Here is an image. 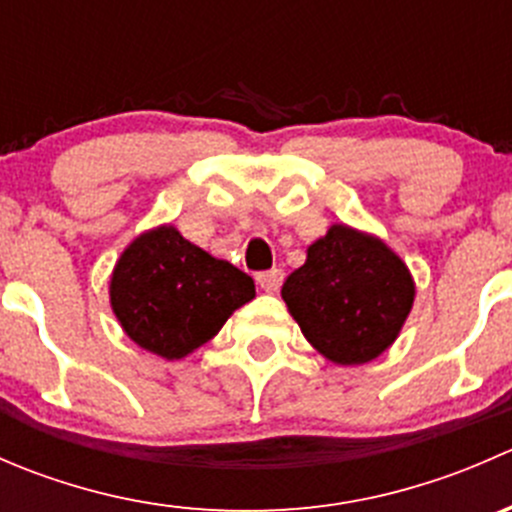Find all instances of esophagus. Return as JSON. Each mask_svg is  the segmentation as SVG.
<instances>
[{
    "mask_svg": "<svg viewBox=\"0 0 512 512\" xmlns=\"http://www.w3.org/2000/svg\"><path fill=\"white\" fill-rule=\"evenodd\" d=\"M255 280L257 285H260V289H265V292H277L282 285V280H285V272H282L280 267H272V270L257 272Z\"/></svg>",
    "mask_w": 512,
    "mask_h": 512,
    "instance_id": "esophagus-1",
    "label": "esophagus"
}]
</instances>
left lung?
<instances>
[{
    "instance_id": "1",
    "label": "left lung",
    "mask_w": 512,
    "mask_h": 512,
    "mask_svg": "<svg viewBox=\"0 0 512 512\" xmlns=\"http://www.w3.org/2000/svg\"><path fill=\"white\" fill-rule=\"evenodd\" d=\"M282 299L317 352L334 364H366L394 344L414 280L384 242L332 225L287 277Z\"/></svg>"
}]
</instances>
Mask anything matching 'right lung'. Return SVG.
<instances>
[{
    "label": "right lung",
    "mask_w": 512,
    "mask_h": 512,
    "mask_svg": "<svg viewBox=\"0 0 512 512\" xmlns=\"http://www.w3.org/2000/svg\"><path fill=\"white\" fill-rule=\"evenodd\" d=\"M255 282L163 225L128 245L111 277V307L138 347L183 359L213 339Z\"/></svg>",
    "instance_id": "obj_1"
}]
</instances>
